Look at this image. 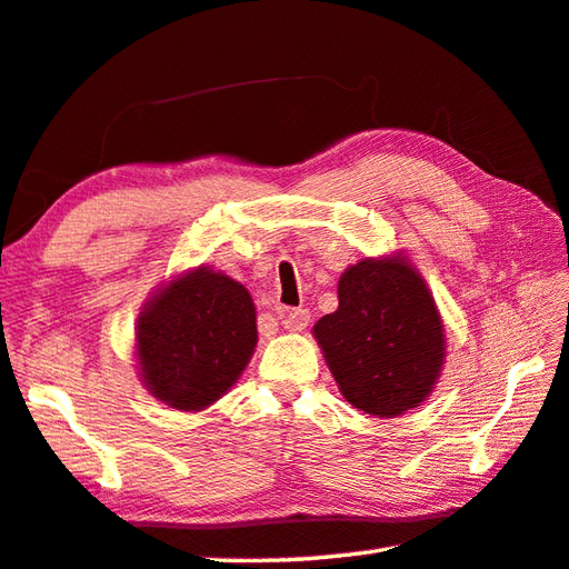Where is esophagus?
Returning a JSON list of instances; mask_svg holds the SVG:
<instances>
[{
	"instance_id": "34e87169",
	"label": "esophagus",
	"mask_w": 569,
	"mask_h": 569,
	"mask_svg": "<svg viewBox=\"0 0 569 569\" xmlns=\"http://www.w3.org/2000/svg\"><path fill=\"white\" fill-rule=\"evenodd\" d=\"M278 316H281V326L291 332L303 330L310 320V313L306 308H286V310H278Z\"/></svg>"
}]
</instances>
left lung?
<instances>
[{
    "mask_svg": "<svg viewBox=\"0 0 569 569\" xmlns=\"http://www.w3.org/2000/svg\"><path fill=\"white\" fill-rule=\"evenodd\" d=\"M340 395L362 415L421 407L447 362V332L425 276L405 251L365 256L338 281V310L313 326Z\"/></svg>",
    "mask_w": 569,
    "mask_h": 569,
    "instance_id": "1",
    "label": "left lung"
}]
</instances>
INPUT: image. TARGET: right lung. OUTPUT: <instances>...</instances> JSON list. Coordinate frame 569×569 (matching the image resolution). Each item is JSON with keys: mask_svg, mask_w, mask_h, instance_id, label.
I'll use <instances>...</instances> for the list:
<instances>
[{"mask_svg": "<svg viewBox=\"0 0 569 569\" xmlns=\"http://www.w3.org/2000/svg\"><path fill=\"white\" fill-rule=\"evenodd\" d=\"M256 342V306L247 288L224 271L197 266L152 291L140 310V382L167 407L202 411L237 385Z\"/></svg>", "mask_w": 569, "mask_h": 569, "instance_id": "right-lung-1", "label": "right lung"}]
</instances>
